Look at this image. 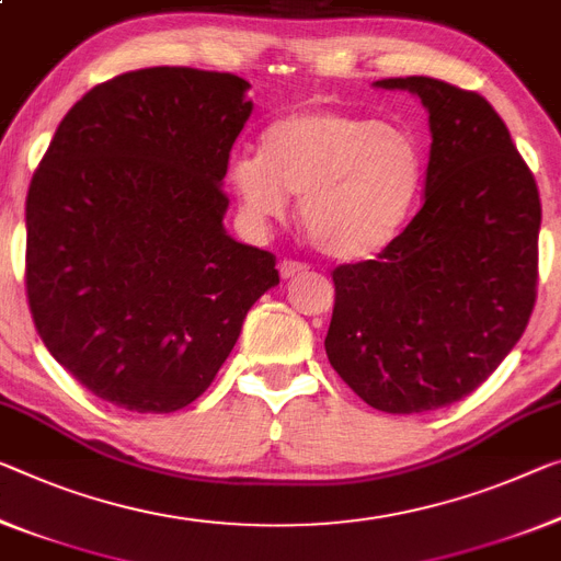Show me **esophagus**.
<instances>
[{"instance_id":"esophagus-1","label":"esophagus","mask_w":561,"mask_h":561,"mask_svg":"<svg viewBox=\"0 0 561 561\" xmlns=\"http://www.w3.org/2000/svg\"><path fill=\"white\" fill-rule=\"evenodd\" d=\"M278 271H280V278H293V275L306 273L308 265L300 263V261H288V257H286V261H280Z\"/></svg>"}]
</instances>
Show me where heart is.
<instances>
[{
	"instance_id": "b5f03b06",
	"label": "heart",
	"mask_w": 561,
	"mask_h": 561,
	"mask_svg": "<svg viewBox=\"0 0 561 561\" xmlns=\"http://www.w3.org/2000/svg\"><path fill=\"white\" fill-rule=\"evenodd\" d=\"M424 158L399 127L339 110L293 112L236 152L228 180L255 222L283 218L288 193L318 251L356 261L389 245L416 201Z\"/></svg>"
}]
</instances>
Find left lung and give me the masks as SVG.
Here are the masks:
<instances>
[{
  "label": "left lung",
  "instance_id": "left-lung-1",
  "mask_svg": "<svg viewBox=\"0 0 561 561\" xmlns=\"http://www.w3.org/2000/svg\"><path fill=\"white\" fill-rule=\"evenodd\" d=\"M428 110L424 205L376 261L333 268L325 353L353 393L424 413L479 389L527 329L537 300V180L479 92L389 77Z\"/></svg>",
  "mask_w": 561,
  "mask_h": 561
}]
</instances>
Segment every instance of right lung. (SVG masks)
<instances>
[{"instance_id":"obj_1","label":"right lung","mask_w":561,"mask_h":561,"mask_svg":"<svg viewBox=\"0 0 561 561\" xmlns=\"http://www.w3.org/2000/svg\"><path fill=\"white\" fill-rule=\"evenodd\" d=\"M243 77L148 67L67 112L27 193L24 290L39 339L90 393L137 413L193 403L278 286L222 230Z\"/></svg>"}]
</instances>
